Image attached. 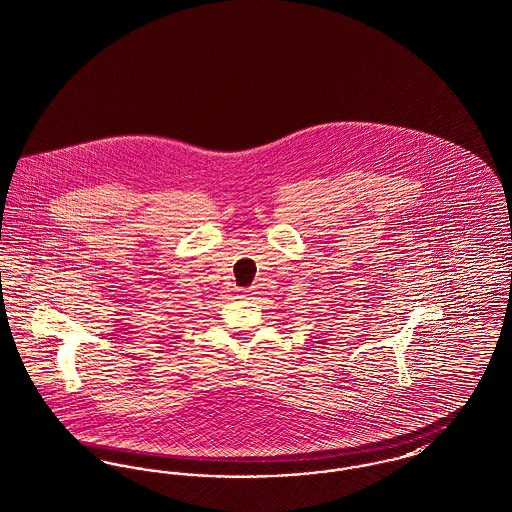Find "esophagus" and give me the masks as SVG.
Segmentation results:
<instances>
[{
	"mask_svg": "<svg viewBox=\"0 0 512 512\" xmlns=\"http://www.w3.org/2000/svg\"><path fill=\"white\" fill-rule=\"evenodd\" d=\"M245 296H249V294H245ZM245 296H241V298H245Z\"/></svg>",
	"mask_w": 512,
	"mask_h": 512,
	"instance_id": "34e87169",
	"label": "esophagus"
}]
</instances>
